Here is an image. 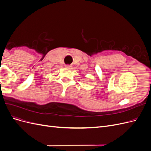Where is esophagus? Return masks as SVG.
Instances as JSON below:
<instances>
[{"label": "esophagus", "mask_w": 151, "mask_h": 151, "mask_svg": "<svg viewBox=\"0 0 151 151\" xmlns=\"http://www.w3.org/2000/svg\"><path fill=\"white\" fill-rule=\"evenodd\" d=\"M65 67H66V68H70L72 67V66H71L70 65H68V64H67V65H65Z\"/></svg>", "instance_id": "34e87169"}]
</instances>
